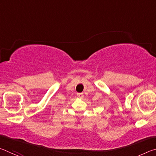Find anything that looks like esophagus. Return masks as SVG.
I'll use <instances>...</instances> for the list:
<instances>
[{"instance_id":"obj_1","label":"esophagus","mask_w":156,"mask_h":156,"mask_svg":"<svg viewBox=\"0 0 156 156\" xmlns=\"http://www.w3.org/2000/svg\"><path fill=\"white\" fill-rule=\"evenodd\" d=\"M77 96L79 98H83V97H84V95L83 93H78Z\"/></svg>"}]
</instances>
